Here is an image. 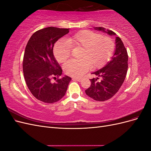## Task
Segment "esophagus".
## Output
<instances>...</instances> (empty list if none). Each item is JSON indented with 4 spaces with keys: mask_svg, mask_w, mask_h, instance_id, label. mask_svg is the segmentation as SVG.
<instances>
[{
    "mask_svg": "<svg viewBox=\"0 0 151 151\" xmlns=\"http://www.w3.org/2000/svg\"><path fill=\"white\" fill-rule=\"evenodd\" d=\"M72 80L77 81H78V82H81L82 81V78H78V77H74V78L72 79Z\"/></svg>",
    "mask_w": 151,
    "mask_h": 151,
    "instance_id": "1",
    "label": "esophagus"
}]
</instances>
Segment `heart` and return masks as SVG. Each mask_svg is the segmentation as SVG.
Segmentation results:
<instances>
[{"label": "heart", "instance_id": "1", "mask_svg": "<svg viewBox=\"0 0 151 151\" xmlns=\"http://www.w3.org/2000/svg\"><path fill=\"white\" fill-rule=\"evenodd\" d=\"M70 47L83 48L80 56L82 59L70 60L63 65L65 74L72 77L83 76L91 66L101 67L109 60L114 50V43L109 38L83 30L55 44L53 52L58 62H64L70 57Z\"/></svg>", "mask_w": 151, "mask_h": 151}]
</instances>
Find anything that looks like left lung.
<instances>
[{
	"instance_id": "left-lung-1",
	"label": "left lung",
	"mask_w": 151,
	"mask_h": 151,
	"mask_svg": "<svg viewBox=\"0 0 151 151\" xmlns=\"http://www.w3.org/2000/svg\"><path fill=\"white\" fill-rule=\"evenodd\" d=\"M95 30L102 31L109 36H115V48L111 60L101 68L92 72L98 77H101V81L96 78L90 79L91 85L85 92L89 97L99 101H104L111 98L119 90L124 82L128 68V55L120 38L116 36L113 31L103 27H96Z\"/></svg>"
}]
</instances>
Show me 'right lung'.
Masks as SVG:
<instances>
[{"label":"right lung","instance_id":"obj_1","mask_svg":"<svg viewBox=\"0 0 151 151\" xmlns=\"http://www.w3.org/2000/svg\"><path fill=\"white\" fill-rule=\"evenodd\" d=\"M69 29L48 27L36 31L27 43L22 63L25 81L32 94L42 102L58 101L71 81V77L63 76L55 83L51 81V77L62 74L53 55L54 44Z\"/></svg>","mask_w":151,"mask_h":151}]
</instances>
